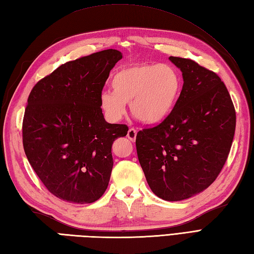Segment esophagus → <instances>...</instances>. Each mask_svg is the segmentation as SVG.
I'll use <instances>...</instances> for the list:
<instances>
[{"instance_id": "1", "label": "esophagus", "mask_w": 254, "mask_h": 254, "mask_svg": "<svg viewBox=\"0 0 254 254\" xmlns=\"http://www.w3.org/2000/svg\"><path fill=\"white\" fill-rule=\"evenodd\" d=\"M136 133H137V132H136L135 128L131 127L130 130L127 131V138L131 139L132 142H134V141H135V139H136Z\"/></svg>"}]
</instances>
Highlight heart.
Here are the masks:
<instances>
[{
  "mask_svg": "<svg viewBox=\"0 0 254 254\" xmlns=\"http://www.w3.org/2000/svg\"><path fill=\"white\" fill-rule=\"evenodd\" d=\"M111 91L100 96V108L109 121L118 122L130 102L132 115L143 123L163 121L174 110L181 79L169 64L138 63L121 68L111 79Z\"/></svg>",
  "mask_w": 254,
  "mask_h": 254,
  "instance_id": "b5f03b06",
  "label": "heart"
}]
</instances>
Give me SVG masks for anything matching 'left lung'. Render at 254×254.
I'll list each match as a JSON object with an SVG mask.
<instances>
[{
	"mask_svg": "<svg viewBox=\"0 0 254 254\" xmlns=\"http://www.w3.org/2000/svg\"><path fill=\"white\" fill-rule=\"evenodd\" d=\"M183 86L163 122L136 135L137 157L152 191L181 201L208 188L227 160L236 130V111L216 73L190 59L170 57Z\"/></svg>",
	"mask_w": 254,
	"mask_h": 254,
	"instance_id": "1",
	"label": "left lung"
}]
</instances>
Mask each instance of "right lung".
<instances>
[{"label":"right lung","instance_id":"obj_1","mask_svg":"<svg viewBox=\"0 0 254 254\" xmlns=\"http://www.w3.org/2000/svg\"><path fill=\"white\" fill-rule=\"evenodd\" d=\"M122 53L108 49L62 64L31 89L23 120L24 150L53 195L87 204L102 196L113 166L111 147L126 124L106 122L100 96Z\"/></svg>","mask_w":254,"mask_h":254}]
</instances>
